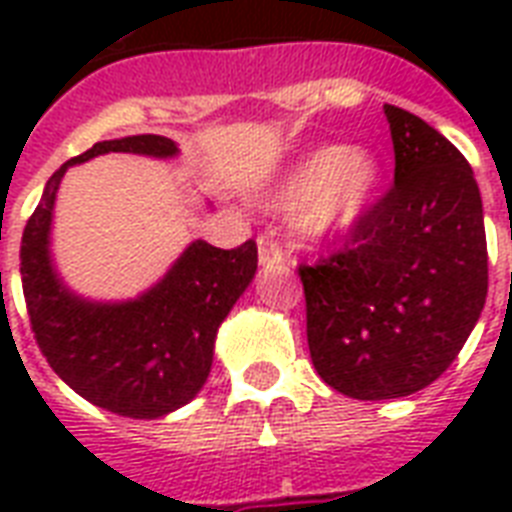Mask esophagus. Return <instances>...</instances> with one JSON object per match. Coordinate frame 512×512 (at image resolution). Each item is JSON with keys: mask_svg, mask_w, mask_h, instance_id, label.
<instances>
[{"mask_svg": "<svg viewBox=\"0 0 512 512\" xmlns=\"http://www.w3.org/2000/svg\"><path fill=\"white\" fill-rule=\"evenodd\" d=\"M257 255H260L263 271H281L287 265V252L273 241V236H260L257 239Z\"/></svg>", "mask_w": 512, "mask_h": 512, "instance_id": "obj_1", "label": "esophagus"}]
</instances>
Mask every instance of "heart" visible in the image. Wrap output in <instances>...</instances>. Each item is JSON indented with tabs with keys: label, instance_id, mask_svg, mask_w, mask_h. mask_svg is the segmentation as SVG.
Here are the masks:
<instances>
[{
	"label": "heart",
	"instance_id": "b5f03b06",
	"mask_svg": "<svg viewBox=\"0 0 512 512\" xmlns=\"http://www.w3.org/2000/svg\"><path fill=\"white\" fill-rule=\"evenodd\" d=\"M385 180V164L372 148L321 146L300 156L271 191L273 207H300V225L308 236L335 241L348 236Z\"/></svg>",
	"mask_w": 512,
	"mask_h": 512
}]
</instances>
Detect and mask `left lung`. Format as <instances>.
Masks as SVG:
<instances>
[{
	"label": "left lung",
	"mask_w": 512,
	"mask_h": 512,
	"mask_svg": "<svg viewBox=\"0 0 512 512\" xmlns=\"http://www.w3.org/2000/svg\"><path fill=\"white\" fill-rule=\"evenodd\" d=\"M396 180L345 249L303 265L308 348L329 388L358 401L412 396L449 369L484 311V207L465 156L385 106Z\"/></svg>",
	"instance_id": "obj_1"
}]
</instances>
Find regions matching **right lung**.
Listing matches in <instances>:
<instances>
[{"instance_id": "add662e5", "label": "right lung", "mask_w": 512, "mask_h": 512, "mask_svg": "<svg viewBox=\"0 0 512 512\" xmlns=\"http://www.w3.org/2000/svg\"><path fill=\"white\" fill-rule=\"evenodd\" d=\"M103 154L175 159L162 135L95 143L47 180L23 231L20 276L36 342L68 388L106 412L156 420L196 398L212 369L217 329L257 271L255 241L217 249L191 241L154 287L130 300H90L52 260V215L68 167Z\"/></svg>"}]
</instances>
